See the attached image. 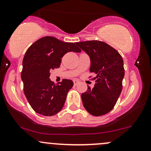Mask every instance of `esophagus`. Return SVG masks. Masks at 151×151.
<instances>
[{
    "label": "esophagus",
    "mask_w": 151,
    "mask_h": 151,
    "mask_svg": "<svg viewBox=\"0 0 151 151\" xmlns=\"http://www.w3.org/2000/svg\"><path fill=\"white\" fill-rule=\"evenodd\" d=\"M73 81H74V86H77V84H78V83L79 82V81H78V80H77V79H74V80Z\"/></svg>",
    "instance_id": "esophagus-1"
}]
</instances>
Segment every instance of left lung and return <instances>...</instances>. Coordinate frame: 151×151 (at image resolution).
<instances>
[{"mask_svg":"<svg viewBox=\"0 0 151 151\" xmlns=\"http://www.w3.org/2000/svg\"><path fill=\"white\" fill-rule=\"evenodd\" d=\"M90 58V72L96 74L93 89L88 86L81 93L84 108L96 116L104 115L113 109L122 91L124 77V61L117 50L99 40L76 42Z\"/></svg>","mask_w":151,"mask_h":151,"instance_id":"8db88e82","label":"left lung"}]
</instances>
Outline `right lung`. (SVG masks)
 Segmentation results:
<instances>
[{
    "mask_svg": "<svg viewBox=\"0 0 151 151\" xmlns=\"http://www.w3.org/2000/svg\"><path fill=\"white\" fill-rule=\"evenodd\" d=\"M69 52H80L81 50L73 42H62L51 36L40 38L26 51L21 79L26 98L37 114L51 116L63 108L74 83L63 79L55 84L50 79V71L60 67L61 58Z\"/></svg>",
    "mask_w": 151,
    "mask_h": 151,
    "instance_id": "1",
    "label": "right lung"
}]
</instances>
